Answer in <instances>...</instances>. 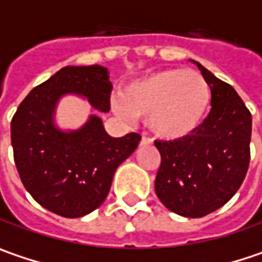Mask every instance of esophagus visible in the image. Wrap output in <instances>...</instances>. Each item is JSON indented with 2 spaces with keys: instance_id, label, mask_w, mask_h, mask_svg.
Instances as JSON below:
<instances>
[{
  "instance_id": "esophagus-1",
  "label": "esophagus",
  "mask_w": 262,
  "mask_h": 262,
  "mask_svg": "<svg viewBox=\"0 0 262 262\" xmlns=\"http://www.w3.org/2000/svg\"><path fill=\"white\" fill-rule=\"evenodd\" d=\"M140 144H143V146H146V144H152V139H150V137H146V136H143L140 140Z\"/></svg>"
}]
</instances>
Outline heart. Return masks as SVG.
Listing matches in <instances>:
<instances>
[{
	"label": "heart",
	"instance_id": "1",
	"mask_svg": "<svg viewBox=\"0 0 262 262\" xmlns=\"http://www.w3.org/2000/svg\"><path fill=\"white\" fill-rule=\"evenodd\" d=\"M210 100L206 80L189 70H162L126 84L116 110L147 121L165 140L191 134L203 119Z\"/></svg>",
	"mask_w": 262,
	"mask_h": 262
}]
</instances>
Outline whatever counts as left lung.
I'll return each mask as SVG.
<instances>
[{"instance_id":"8db88e82","label":"left lung","mask_w":262,"mask_h":262,"mask_svg":"<svg viewBox=\"0 0 262 262\" xmlns=\"http://www.w3.org/2000/svg\"><path fill=\"white\" fill-rule=\"evenodd\" d=\"M212 92L209 116L178 140L155 141L161 154L155 192L171 212L201 217L228 203L251 161L252 115L231 84L195 62Z\"/></svg>"}]
</instances>
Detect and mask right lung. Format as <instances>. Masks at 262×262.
Returning <instances> with one entry per match:
<instances>
[{
    "instance_id": "right-lung-1",
    "label": "right lung",
    "mask_w": 262,
    "mask_h": 262,
    "mask_svg": "<svg viewBox=\"0 0 262 262\" xmlns=\"http://www.w3.org/2000/svg\"><path fill=\"white\" fill-rule=\"evenodd\" d=\"M112 89L104 67H64L35 86L11 119L13 157L20 180L40 206L56 215L80 217L101 206L116 168L139 146L140 134L110 137L98 116L71 133L53 125L61 95H83L95 108L108 112Z\"/></svg>"
}]
</instances>
